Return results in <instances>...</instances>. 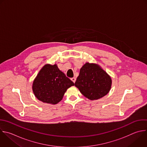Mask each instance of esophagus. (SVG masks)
<instances>
[{
    "label": "esophagus",
    "instance_id": "1",
    "mask_svg": "<svg viewBox=\"0 0 147 147\" xmlns=\"http://www.w3.org/2000/svg\"><path fill=\"white\" fill-rule=\"evenodd\" d=\"M71 80L74 83H75L76 80V78L75 77H73V78H71Z\"/></svg>",
    "mask_w": 147,
    "mask_h": 147
}]
</instances>
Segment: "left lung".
<instances>
[{
  "mask_svg": "<svg viewBox=\"0 0 147 147\" xmlns=\"http://www.w3.org/2000/svg\"><path fill=\"white\" fill-rule=\"evenodd\" d=\"M112 84L110 76L95 63H86L80 69L75 86L80 92L91 100H97L106 95Z\"/></svg>",
  "mask_w": 147,
  "mask_h": 147,
  "instance_id": "8db88e82",
  "label": "left lung"
}]
</instances>
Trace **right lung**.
Masks as SVG:
<instances>
[{"label":"right lung","mask_w":147,"mask_h":147,"mask_svg":"<svg viewBox=\"0 0 147 147\" xmlns=\"http://www.w3.org/2000/svg\"><path fill=\"white\" fill-rule=\"evenodd\" d=\"M74 85L56 64H47L34 79L32 89L37 99L48 104L56 105L62 100L67 89Z\"/></svg>","instance_id":"add662e5"}]
</instances>
